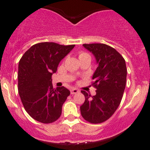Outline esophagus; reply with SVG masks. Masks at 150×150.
I'll return each mask as SVG.
<instances>
[{"mask_svg": "<svg viewBox=\"0 0 150 150\" xmlns=\"http://www.w3.org/2000/svg\"><path fill=\"white\" fill-rule=\"evenodd\" d=\"M80 92V90L78 88H73L70 90V93L71 94H75V93H78Z\"/></svg>", "mask_w": 150, "mask_h": 150, "instance_id": "34e87169", "label": "esophagus"}]
</instances>
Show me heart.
Segmentation results:
<instances>
[{"label": "heart", "mask_w": 150, "mask_h": 150, "mask_svg": "<svg viewBox=\"0 0 150 150\" xmlns=\"http://www.w3.org/2000/svg\"><path fill=\"white\" fill-rule=\"evenodd\" d=\"M78 57H79L80 59H83V58L91 59L90 54H89L88 53L86 52V51H81V52L79 53V55H78Z\"/></svg>", "instance_id": "1"}]
</instances>
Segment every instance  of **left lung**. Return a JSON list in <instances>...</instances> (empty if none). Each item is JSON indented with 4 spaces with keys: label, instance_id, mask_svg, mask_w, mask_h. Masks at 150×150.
Wrapping results in <instances>:
<instances>
[{
    "label": "left lung",
    "instance_id": "8db88e82",
    "mask_svg": "<svg viewBox=\"0 0 150 150\" xmlns=\"http://www.w3.org/2000/svg\"><path fill=\"white\" fill-rule=\"evenodd\" d=\"M83 46L95 56L99 65L92 78L96 94L92 96L81 91L85 96L81 115L91 123H101L108 120L120 105L126 84V64L121 54L108 45L85 43Z\"/></svg>",
    "mask_w": 150,
    "mask_h": 150
}]
</instances>
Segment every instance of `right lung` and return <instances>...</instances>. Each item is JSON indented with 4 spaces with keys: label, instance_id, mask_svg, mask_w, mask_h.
<instances>
[{
    "label": "right lung",
    "instance_id": "1",
    "mask_svg": "<svg viewBox=\"0 0 150 150\" xmlns=\"http://www.w3.org/2000/svg\"><path fill=\"white\" fill-rule=\"evenodd\" d=\"M74 47L53 42L36 43L19 60L18 92L27 112L37 121L51 123L61 116L70 92L64 86L54 88L51 76Z\"/></svg>",
    "mask_w": 150,
    "mask_h": 150
}]
</instances>
